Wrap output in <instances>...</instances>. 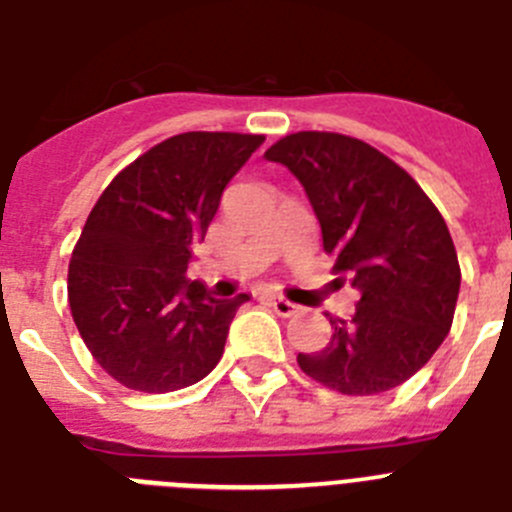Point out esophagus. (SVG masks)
Listing matches in <instances>:
<instances>
[{
	"mask_svg": "<svg viewBox=\"0 0 512 512\" xmlns=\"http://www.w3.org/2000/svg\"><path fill=\"white\" fill-rule=\"evenodd\" d=\"M269 302H271V307H274V312H277V315H282V318H292V315H297V312H300V305L284 300V297H269Z\"/></svg>",
	"mask_w": 512,
	"mask_h": 512,
	"instance_id": "obj_1",
	"label": "esophagus"
}]
</instances>
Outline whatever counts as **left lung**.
Wrapping results in <instances>:
<instances>
[{
    "mask_svg": "<svg viewBox=\"0 0 512 512\" xmlns=\"http://www.w3.org/2000/svg\"><path fill=\"white\" fill-rule=\"evenodd\" d=\"M266 161L287 166L320 220L333 269L359 289L351 320L330 318L307 377L341 395H379L428 364L454 323L461 269L446 220L408 171L351 135H284Z\"/></svg>",
    "mask_w": 512,
    "mask_h": 512,
    "instance_id": "obj_1",
    "label": "left lung"
}]
</instances>
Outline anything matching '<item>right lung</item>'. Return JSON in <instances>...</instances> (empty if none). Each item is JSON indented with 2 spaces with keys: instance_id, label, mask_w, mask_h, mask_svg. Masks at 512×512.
Segmentation results:
<instances>
[{
  "instance_id": "1",
  "label": "right lung",
  "mask_w": 512,
  "mask_h": 512,
  "mask_svg": "<svg viewBox=\"0 0 512 512\" xmlns=\"http://www.w3.org/2000/svg\"><path fill=\"white\" fill-rule=\"evenodd\" d=\"M264 143L251 133L174 135L107 184L69 264L81 338L122 387L184 390L212 372L248 295L217 300L187 279L223 189Z\"/></svg>"
}]
</instances>
